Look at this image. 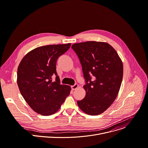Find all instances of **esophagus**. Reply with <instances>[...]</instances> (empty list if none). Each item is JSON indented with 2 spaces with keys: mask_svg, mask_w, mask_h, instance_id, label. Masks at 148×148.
Instances as JSON below:
<instances>
[{
  "mask_svg": "<svg viewBox=\"0 0 148 148\" xmlns=\"http://www.w3.org/2000/svg\"><path fill=\"white\" fill-rule=\"evenodd\" d=\"M78 87V85L77 84H75L74 86H71V88H72L73 90H74L77 89Z\"/></svg>",
  "mask_w": 148,
  "mask_h": 148,
  "instance_id": "34e87169",
  "label": "esophagus"
}]
</instances>
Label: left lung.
Returning <instances> with one entry per match:
<instances>
[{"label":"left lung","instance_id":"1","mask_svg":"<svg viewBox=\"0 0 148 148\" xmlns=\"http://www.w3.org/2000/svg\"><path fill=\"white\" fill-rule=\"evenodd\" d=\"M82 66L85 97L77 104L85 113H103L114 102L122 84L123 63L116 50L104 42L87 41L71 46Z\"/></svg>","mask_w":148,"mask_h":148}]
</instances>
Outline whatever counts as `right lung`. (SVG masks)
Wrapping results in <instances>:
<instances>
[{"label":"right lung","instance_id":"1","mask_svg":"<svg viewBox=\"0 0 148 148\" xmlns=\"http://www.w3.org/2000/svg\"><path fill=\"white\" fill-rule=\"evenodd\" d=\"M71 44L49 45L29 52L18 68L17 83L25 100L37 113H56L70 95L71 87L60 84L56 71L57 59L68 51ZM56 76V82L51 78Z\"/></svg>","mask_w":148,"mask_h":148}]
</instances>
